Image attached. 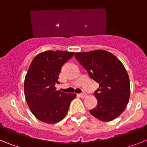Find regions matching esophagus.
<instances>
[{"instance_id":"esophagus-1","label":"esophagus","mask_w":147,"mask_h":147,"mask_svg":"<svg viewBox=\"0 0 147 147\" xmlns=\"http://www.w3.org/2000/svg\"><path fill=\"white\" fill-rule=\"evenodd\" d=\"M79 95V96L81 97V98H84V97L87 96V93L86 92H81V93H80Z\"/></svg>"}]
</instances>
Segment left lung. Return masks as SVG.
Wrapping results in <instances>:
<instances>
[{"instance_id":"left-lung-1","label":"left lung","mask_w":147,"mask_h":147,"mask_svg":"<svg viewBox=\"0 0 147 147\" xmlns=\"http://www.w3.org/2000/svg\"><path fill=\"white\" fill-rule=\"evenodd\" d=\"M75 57L99 84L94 92L98 103L90 113L101 121L116 119L126 108L130 96L129 78L123 63L104 50L78 52Z\"/></svg>"}]
</instances>
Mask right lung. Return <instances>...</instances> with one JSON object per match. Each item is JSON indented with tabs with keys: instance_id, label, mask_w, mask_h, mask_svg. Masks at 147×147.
Masks as SVG:
<instances>
[{
	"instance_id": "right-lung-1",
	"label": "right lung",
	"mask_w": 147,
	"mask_h": 147,
	"mask_svg": "<svg viewBox=\"0 0 147 147\" xmlns=\"http://www.w3.org/2000/svg\"><path fill=\"white\" fill-rule=\"evenodd\" d=\"M75 52L47 51L33 60L24 79V95L28 107L43 123L54 124L65 117L76 95L57 91L61 68Z\"/></svg>"
}]
</instances>
